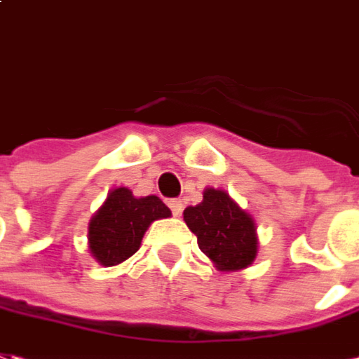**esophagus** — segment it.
<instances>
[{"label": "esophagus", "mask_w": 359, "mask_h": 359, "mask_svg": "<svg viewBox=\"0 0 359 359\" xmlns=\"http://www.w3.org/2000/svg\"><path fill=\"white\" fill-rule=\"evenodd\" d=\"M168 207L172 210V215L174 216H180L182 215V210H184V203L180 199H170L168 201Z\"/></svg>", "instance_id": "esophagus-1"}]
</instances>
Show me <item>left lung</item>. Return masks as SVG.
I'll return each mask as SVG.
<instances>
[{
	"mask_svg": "<svg viewBox=\"0 0 359 359\" xmlns=\"http://www.w3.org/2000/svg\"><path fill=\"white\" fill-rule=\"evenodd\" d=\"M184 220L197 236L201 251L220 271H240L253 263L257 255L255 222L226 191L207 189L203 203L185 208Z\"/></svg>",
	"mask_w": 359,
	"mask_h": 359,
	"instance_id": "8db88e82",
	"label": "left lung"
}]
</instances>
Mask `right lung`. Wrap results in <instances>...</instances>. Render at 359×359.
Returning <instances> with one entry per match:
<instances>
[{"instance_id":"1","label":"right lung","mask_w":359,"mask_h":359,"mask_svg":"<svg viewBox=\"0 0 359 359\" xmlns=\"http://www.w3.org/2000/svg\"><path fill=\"white\" fill-rule=\"evenodd\" d=\"M170 215V208L156 195L137 199L127 187H118L90 220V253L100 265H119L139 249L147 228Z\"/></svg>"}]
</instances>
